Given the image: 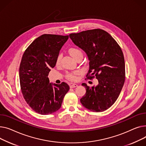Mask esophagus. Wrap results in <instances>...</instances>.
Segmentation results:
<instances>
[{
  "instance_id": "1",
  "label": "esophagus",
  "mask_w": 146,
  "mask_h": 146,
  "mask_svg": "<svg viewBox=\"0 0 146 146\" xmlns=\"http://www.w3.org/2000/svg\"><path fill=\"white\" fill-rule=\"evenodd\" d=\"M70 88H75V87H78V85L76 84H72L71 85H70Z\"/></svg>"
}]
</instances>
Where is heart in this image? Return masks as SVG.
I'll use <instances>...</instances> for the list:
<instances>
[{"mask_svg": "<svg viewBox=\"0 0 146 146\" xmlns=\"http://www.w3.org/2000/svg\"><path fill=\"white\" fill-rule=\"evenodd\" d=\"M68 51H69V53L70 54V55L76 60L78 58H79L80 57L83 56V54H82V50L78 48H75V47L70 48L69 49V50H68ZM61 58H62L61 54H59L57 56L56 60V64H59L60 63ZM78 74V72H72V73H69L66 75V78L71 80V81H76L77 80V75Z\"/></svg>", "mask_w": 146, "mask_h": 146, "instance_id": "b5f03b06", "label": "heart"}]
</instances>
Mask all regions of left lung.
Segmentation results:
<instances>
[{
    "label": "left lung",
    "mask_w": 146,
    "mask_h": 146,
    "mask_svg": "<svg viewBox=\"0 0 146 146\" xmlns=\"http://www.w3.org/2000/svg\"><path fill=\"white\" fill-rule=\"evenodd\" d=\"M74 44L87 54L90 61L87 79L96 78L98 84L90 87L81 98L82 105L93 112H102L117 100L125 81V62L123 51L106 31L95 29L71 33Z\"/></svg>",
    "instance_id": "8db88e82"
}]
</instances>
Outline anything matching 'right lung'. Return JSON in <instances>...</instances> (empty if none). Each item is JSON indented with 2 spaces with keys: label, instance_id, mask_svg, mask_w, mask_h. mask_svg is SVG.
I'll list each match as a JSON object with an SVG mask.
<instances>
[{
  "label": "right lung",
  "instance_id": "obj_1",
  "mask_svg": "<svg viewBox=\"0 0 146 146\" xmlns=\"http://www.w3.org/2000/svg\"><path fill=\"white\" fill-rule=\"evenodd\" d=\"M68 38V35L44 34L31 43L22 56L19 67L21 91L27 104L38 114L56 112L70 90L64 82L49 83L48 77Z\"/></svg>",
  "mask_w": 146,
  "mask_h": 146
}]
</instances>
